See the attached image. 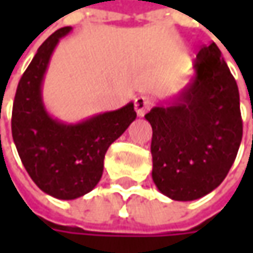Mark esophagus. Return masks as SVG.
I'll use <instances>...</instances> for the list:
<instances>
[{
    "label": "esophagus",
    "mask_w": 253,
    "mask_h": 253,
    "mask_svg": "<svg viewBox=\"0 0 253 253\" xmlns=\"http://www.w3.org/2000/svg\"><path fill=\"white\" fill-rule=\"evenodd\" d=\"M152 100L149 97H145V95H139L135 98V111L139 117H143L146 112L149 111L152 108Z\"/></svg>",
    "instance_id": "obj_1"
}]
</instances>
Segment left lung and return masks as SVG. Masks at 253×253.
<instances>
[{
	"instance_id": "8db88e82",
	"label": "left lung",
	"mask_w": 253,
	"mask_h": 253,
	"mask_svg": "<svg viewBox=\"0 0 253 253\" xmlns=\"http://www.w3.org/2000/svg\"><path fill=\"white\" fill-rule=\"evenodd\" d=\"M194 70L177 102L145 115L152 125V179L176 201L217 189L242 139L238 85L214 42L201 46Z\"/></svg>"
}]
</instances>
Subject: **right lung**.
<instances>
[{
    "mask_svg": "<svg viewBox=\"0 0 253 253\" xmlns=\"http://www.w3.org/2000/svg\"><path fill=\"white\" fill-rule=\"evenodd\" d=\"M70 26L52 34L22 74L12 107V138L31 179L46 194L74 200L100 181L104 158L136 118L133 102L120 110L98 114L79 124L52 118L42 101V82L50 56Z\"/></svg>",
    "mask_w": 253,
    "mask_h": 253,
    "instance_id": "1",
    "label": "right lung"
}]
</instances>
